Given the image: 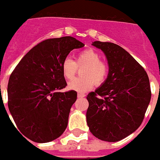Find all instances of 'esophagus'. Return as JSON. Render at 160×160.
Here are the masks:
<instances>
[{
    "instance_id": "34e87169",
    "label": "esophagus",
    "mask_w": 160,
    "mask_h": 160,
    "mask_svg": "<svg viewBox=\"0 0 160 160\" xmlns=\"http://www.w3.org/2000/svg\"><path fill=\"white\" fill-rule=\"evenodd\" d=\"M85 97V94L83 93H78V98H82Z\"/></svg>"
}]
</instances>
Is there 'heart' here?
Masks as SVG:
<instances>
[{
	"mask_svg": "<svg viewBox=\"0 0 160 160\" xmlns=\"http://www.w3.org/2000/svg\"><path fill=\"white\" fill-rule=\"evenodd\" d=\"M80 74L81 78L70 82L68 88L79 93L86 92L93 88L102 85L107 78L108 68L102 62L100 54L93 49H85L78 54L75 61L69 57L62 62V75L68 80H71L77 73L78 68H82Z\"/></svg>",
	"mask_w": 160,
	"mask_h": 160,
	"instance_id": "obj_1",
	"label": "heart"
}]
</instances>
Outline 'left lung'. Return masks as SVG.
Returning <instances> with one entry per match:
<instances>
[{
    "instance_id": "obj_1",
    "label": "left lung",
    "mask_w": 160,
    "mask_h": 160,
    "mask_svg": "<svg viewBox=\"0 0 160 160\" xmlns=\"http://www.w3.org/2000/svg\"><path fill=\"white\" fill-rule=\"evenodd\" d=\"M104 53L109 72L106 81L88 95L87 123L99 140L116 142L142 123L151 98L149 77L121 46L111 42L92 44Z\"/></svg>"
}]
</instances>
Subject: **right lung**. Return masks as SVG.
<instances>
[{"mask_svg": "<svg viewBox=\"0 0 160 160\" xmlns=\"http://www.w3.org/2000/svg\"><path fill=\"white\" fill-rule=\"evenodd\" d=\"M83 46L71 36L45 39L32 48L11 73L9 111L19 131L32 141L50 142L67 128L77 92H59L67 86L62 62L72 49Z\"/></svg>", "mask_w": 160, "mask_h": 160, "instance_id": "obj_1", "label": "right lung"}]
</instances>
